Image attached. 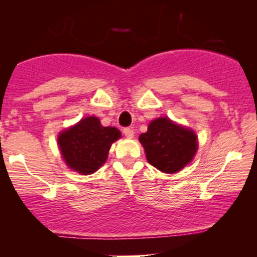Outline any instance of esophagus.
I'll return each mask as SVG.
<instances>
[{"label":"esophagus","mask_w":257,"mask_h":257,"mask_svg":"<svg viewBox=\"0 0 257 257\" xmlns=\"http://www.w3.org/2000/svg\"><path fill=\"white\" fill-rule=\"evenodd\" d=\"M122 132H124V136L126 137V138H133V136H135V131L130 127L124 128V131Z\"/></svg>","instance_id":"obj_1"}]
</instances>
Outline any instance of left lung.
<instances>
[{
  "instance_id": "obj_1",
  "label": "left lung",
  "mask_w": 257,
  "mask_h": 257,
  "mask_svg": "<svg viewBox=\"0 0 257 257\" xmlns=\"http://www.w3.org/2000/svg\"><path fill=\"white\" fill-rule=\"evenodd\" d=\"M147 161L164 173H177L188 165L198 150V138L191 128L175 124L170 118H157L147 132L139 136Z\"/></svg>"
}]
</instances>
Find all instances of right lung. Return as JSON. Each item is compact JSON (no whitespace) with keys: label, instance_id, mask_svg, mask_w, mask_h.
<instances>
[{"label":"right lung","instance_id":"add662e5","mask_svg":"<svg viewBox=\"0 0 257 257\" xmlns=\"http://www.w3.org/2000/svg\"><path fill=\"white\" fill-rule=\"evenodd\" d=\"M121 137L115 127H105L97 117H86L59 133L58 146L65 164L80 174H92L107 159L112 144Z\"/></svg>","mask_w":257,"mask_h":257}]
</instances>
